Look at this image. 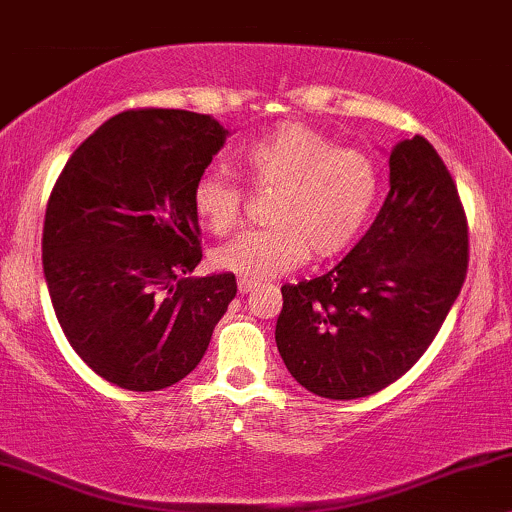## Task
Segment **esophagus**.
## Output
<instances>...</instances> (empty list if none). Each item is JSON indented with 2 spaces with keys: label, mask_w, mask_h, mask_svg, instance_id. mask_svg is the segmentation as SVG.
<instances>
[{
  "label": "esophagus",
  "mask_w": 512,
  "mask_h": 512,
  "mask_svg": "<svg viewBox=\"0 0 512 512\" xmlns=\"http://www.w3.org/2000/svg\"><path fill=\"white\" fill-rule=\"evenodd\" d=\"M256 287H258V282H254V280H246V277H239V280H237V289H239V294H249V292H254Z\"/></svg>",
  "instance_id": "34e87169"
}]
</instances>
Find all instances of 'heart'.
I'll return each instance as SVG.
<instances>
[{"instance_id": "1", "label": "heart", "mask_w": 512, "mask_h": 512, "mask_svg": "<svg viewBox=\"0 0 512 512\" xmlns=\"http://www.w3.org/2000/svg\"><path fill=\"white\" fill-rule=\"evenodd\" d=\"M251 189H275L268 227L218 246L213 263L246 280H270L299 268L308 256L327 261L363 235L380 199V170L363 151L337 147L325 132L299 121L273 130L239 151ZM197 218L218 235L239 223L244 192L235 180L204 173L192 187Z\"/></svg>"}]
</instances>
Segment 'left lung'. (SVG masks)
<instances>
[{
	"label": "left lung",
	"mask_w": 512,
	"mask_h": 512,
	"mask_svg": "<svg viewBox=\"0 0 512 512\" xmlns=\"http://www.w3.org/2000/svg\"><path fill=\"white\" fill-rule=\"evenodd\" d=\"M389 194L375 223L330 273L282 287L275 342L301 387L351 401L420 361L468 275V218L425 137L389 154Z\"/></svg>",
	"instance_id": "1"
}]
</instances>
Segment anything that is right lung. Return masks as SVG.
<instances>
[{
    "mask_svg": "<svg viewBox=\"0 0 512 512\" xmlns=\"http://www.w3.org/2000/svg\"><path fill=\"white\" fill-rule=\"evenodd\" d=\"M213 116L123 111L94 130L49 194L42 263L59 325L106 382L159 391L197 368L235 299L201 261L192 187L223 147Z\"/></svg>",
    "mask_w": 512,
    "mask_h": 512,
    "instance_id": "add662e5",
    "label": "right lung"
}]
</instances>
